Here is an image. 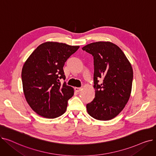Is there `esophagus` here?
I'll return each instance as SVG.
<instances>
[{"instance_id":"obj_1","label":"esophagus","mask_w":156,"mask_h":156,"mask_svg":"<svg viewBox=\"0 0 156 156\" xmlns=\"http://www.w3.org/2000/svg\"><path fill=\"white\" fill-rule=\"evenodd\" d=\"M81 90V88H80V87H75V90L76 92H80Z\"/></svg>"}]
</instances>
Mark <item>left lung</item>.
I'll use <instances>...</instances> for the list:
<instances>
[{
    "mask_svg": "<svg viewBox=\"0 0 156 156\" xmlns=\"http://www.w3.org/2000/svg\"><path fill=\"white\" fill-rule=\"evenodd\" d=\"M82 49L94 57L95 95L87 104V112L96 119L110 120L124 109L129 99L133 76L132 65L121 49L111 42H94Z\"/></svg>",
    "mask_w": 156,
    "mask_h": 156,
    "instance_id": "1",
    "label": "left lung"
}]
</instances>
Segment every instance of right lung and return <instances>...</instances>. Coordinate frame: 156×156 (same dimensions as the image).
Segmentation results:
<instances>
[{
    "instance_id": "1",
    "label": "right lung",
    "mask_w": 156,
    "mask_h": 156,
    "mask_svg": "<svg viewBox=\"0 0 156 156\" xmlns=\"http://www.w3.org/2000/svg\"><path fill=\"white\" fill-rule=\"evenodd\" d=\"M79 46L48 42L40 45L30 55L22 69L24 96L31 108L46 118L61 116L73 97V87L65 80L64 65Z\"/></svg>"
}]
</instances>
